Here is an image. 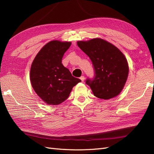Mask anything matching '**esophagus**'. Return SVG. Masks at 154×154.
<instances>
[{
  "label": "esophagus",
  "instance_id": "obj_1",
  "mask_svg": "<svg viewBox=\"0 0 154 154\" xmlns=\"http://www.w3.org/2000/svg\"><path fill=\"white\" fill-rule=\"evenodd\" d=\"M80 80H82V82H84V80H85V77L83 76H82L80 77Z\"/></svg>",
  "mask_w": 154,
  "mask_h": 154
}]
</instances>
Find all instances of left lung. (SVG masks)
Returning <instances> with one entry per match:
<instances>
[{"instance_id": "1", "label": "left lung", "mask_w": 154, "mask_h": 154, "mask_svg": "<svg viewBox=\"0 0 154 154\" xmlns=\"http://www.w3.org/2000/svg\"><path fill=\"white\" fill-rule=\"evenodd\" d=\"M77 45L90 58L94 66L95 77L93 80H86L94 95L103 100L119 95L127 82L129 71L127 58L122 51L99 38L78 41Z\"/></svg>"}]
</instances>
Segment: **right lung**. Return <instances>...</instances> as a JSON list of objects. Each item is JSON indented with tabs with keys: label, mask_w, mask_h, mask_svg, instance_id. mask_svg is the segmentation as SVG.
Here are the masks:
<instances>
[{
	"label": "right lung",
	"mask_w": 154,
	"mask_h": 154,
	"mask_svg": "<svg viewBox=\"0 0 154 154\" xmlns=\"http://www.w3.org/2000/svg\"><path fill=\"white\" fill-rule=\"evenodd\" d=\"M71 45V42L51 41L40 50L31 64V85L48 105L62 103L68 98L73 87L81 82L62 63L63 56Z\"/></svg>",
	"instance_id": "right-lung-1"
}]
</instances>
